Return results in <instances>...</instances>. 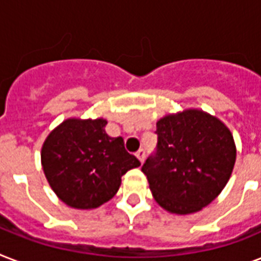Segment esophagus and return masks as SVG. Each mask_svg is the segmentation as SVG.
<instances>
[{
    "instance_id": "1",
    "label": "esophagus",
    "mask_w": 261,
    "mask_h": 261,
    "mask_svg": "<svg viewBox=\"0 0 261 261\" xmlns=\"http://www.w3.org/2000/svg\"><path fill=\"white\" fill-rule=\"evenodd\" d=\"M135 155H137V159H138L141 163H143V161H145V150H143V149H141V150L137 151V153H135Z\"/></svg>"
}]
</instances>
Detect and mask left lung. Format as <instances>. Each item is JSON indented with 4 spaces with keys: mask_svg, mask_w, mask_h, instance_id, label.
Here are the masks:
<instances>
[{
    "mask_svg": "<svg viewBox=\"0 0 261 261\" xmlns=\"http://www.w3.org/2000/svg\"><path fill=\"white\" fill-rule=\"evenodd\" d=\"M157 149L143 164L149 188L172 214H192L225 188L236 163L230 130L202 110L167 115L157 122Z\"/></svg>",
    "mask_w": 261,
    "mask_h": 261,
    "instance_id": "obj_1",
    "label": "left lung"
}]
</instances>
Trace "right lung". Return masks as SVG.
Instances as JSON below:
<instances>
[{"mask_svg":"<svg viewBox=\"0 0 261 261\" xmlns=\"http://www.w3.org/2000/svg\"><path fill=\"white\" fill-rule=\"evenodd\" d=\"M107 120L66 119L42 146L43 172L63 203L73 208H97L118 192L122 176L141 163L124 149L122 137L106 133Z\"/></svg>","mask_w":261,"mask_h":261,"instance_id":"right-lung-1","label":"right lung"}]
</instances>
